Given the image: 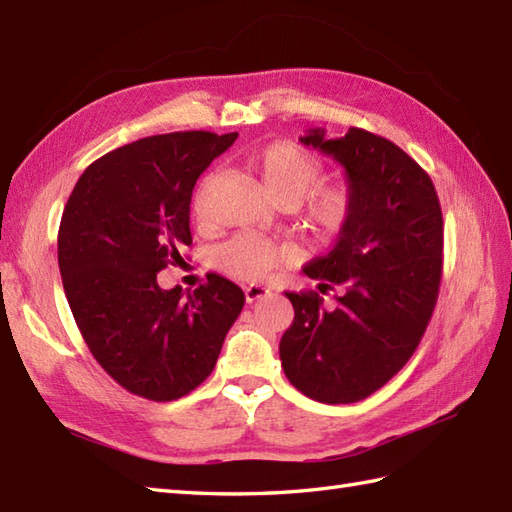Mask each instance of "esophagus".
I'll return each instance as SVG.
<instances>
[{
	"instance_id": "34e87169",
	"label": "esophagus",
	"mask_w": 512,
	"mask_h": 512,
	"mask_svg": "<svg viewBox=\"0 0 512 512\" xmlns=\"http://www.w3.org/2000/svg\"><path fill=\"white\" fill-rule=\"evenodd\" d=\"M268 288L266 286H257V284H250V286H246L244 288V295H246V301L248 303H253V301H257V299H264L266 295H268Z\"/></svg>"
}]
</instances>
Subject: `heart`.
<instances>
[{"mask_svg":"<svg viewBox=\"0 0 512 512\" xmlns=\"http://www.w3.org/2000/svg\"><path fill=\"white\" fill-rule=\"evenodd\" d=\"M248 169L262 184L264 193L273 202L299 204L321 180V160L290 140H277L257 149L248 158ZM354 204L352 189L343 182H332L317 189L303 209V228L317 239L328 242L350 220ZM204 189L195 193L193 215L202 220ZM284 248L270 239L255 235H237L217 246L211 255L213 266L220 273L239 279L257 281L268 270L284 262Z\"/></svg>","mask_w":512,"mask_h":512,"instance_id":"obj_1","label":"heart"}]
</instances>
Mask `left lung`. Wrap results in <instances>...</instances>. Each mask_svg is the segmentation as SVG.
<instances>
[{
	"mask_svg": "<svg viewBox=\"0 0 512 512\" xmlns=\"http://www.w3.org/2000/svg\"><path fill=\"white\" fill-rule=\"evenodd\" d=\"M301 145L345 169L354 204L328 255L303 268L319 292H286L295 321L281 336L288 380L312 400H363L416 352L436 308L444 224L436 187L391 140L350 127L341 138L310 129Z\"/></svg>",
	"mask_w": 512,
	"mask_h": 512,
	"instance_id": "obj_1",
	"label": "left lung"
}]
</instances>
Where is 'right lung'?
Segmentation results:
<instances>
[{
  "mask_svg": "<svg viewBox=\"0 0 512 512\" xmlns=\"http://www.w3.org/2000/svg\"><path fill=\"white\" fill-rule=\"evenodd\" d=\"M235 138H140L92 162L65 204L59 270L74 321L105 372L147 400H178L204 383L244 308L242 288L220 275L187 295L156 277L184 264L195 182Z\"/></svg>",
  "mask_w": 512,
  "mask_h": 512,
  "instance_id": "right-lung-1",
  "label": "right lung"
}]
</instances>
